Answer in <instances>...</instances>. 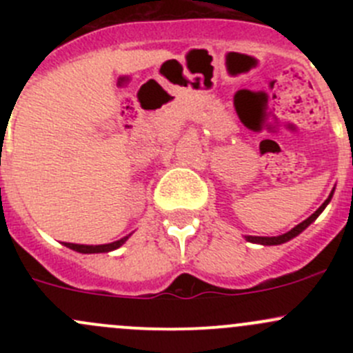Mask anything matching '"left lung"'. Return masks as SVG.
I'll return each mask as SVG.
<instances>
[{
	"label": "left lung",
	"instance_id": "obj_1",
	"mask_svg": "<svg viewBox=\"0 0 353 353\" xmlns=\"http://www.w3.org/2000/svg\"><path fill=\"white\" fill-rule=\"evenodd\" d=\"M331 196H333V193L330 194L328 199H326V201L323 203V205L319 206V208L316 210V212L312 213V215L309 216V219H305L304 222H302V223H299V225H295L294 229H292V230H288L287 234H282V236H279V237H252V236H248V237H245V239H248L249 243H258V244H263V245H276V244H283V243H287V241L294 239L295 236H299V234H301L302 230H305V229H307V227L311 225V223L314 222V220L318 219L319 215H321V212H323V210L326 208V205H328V203H330Z\"/></svg>",
	"mask_w": 353,
	"mask_h": 353
}]
</instances>
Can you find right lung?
I'll use <instances>...</instances> for the list:
<instances>
[{
	"mask_svg": "<svg viewBox=\"0 0 353 353\" xmlns=\"http://www.w3.org/2000/svg\"><path fill=\"white\" fill-rule=\"evenodd\" d=\"M130 236L123 237V239L119 241H114V243L110 244H101V245H85V244H71V243H65L66 248L73 249V251H78V252H85V254H88V252H108V251H112V249H117L119 245H123L126 243V239Z\"/></svg>",
	"mask_w": 353,
	"mask_h": 353,
	"instance_id": "1",
	"label": "right lung"
}]
</instances>
